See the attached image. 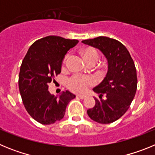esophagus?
I'll list each match as a JSON object with an SVG mask.
<instances>
[{
    "mask_svg": "<svg viewBox=\"0 0 155 155\" xmlns=\"http://www.w3.org/2000/svg\"><path fill=\"white\" fill-rule=\"evenodd\" d=\"M77 97L79 98H81V99H84V98H85V95H83V94H78L77 95Z\"/></svg>",
    "mask_w": 155,
    "mask_h": 155,
    "instance_id": "obj_1",
    "label": "esophagus"
}]
</instances>
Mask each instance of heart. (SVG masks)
<instances>
[{
    "mask_svg": "<svg viewBox=\"0 0 155 155\" xmlns=\"http://www.w3.org/2000/svg\"><path fill=\"white\" fill-rule=\"evenodd\" d=\"M84 56L86 61H95L98 60L99 54L95 50L87 49L84 51ZM68 58V54L64 57V64H65L67 59ZM94 84V79L90 76L82 74H74L67 81V85L72 91L78 93L84 92L88 89V87Z\"/></svg>",
    "mask_w": 155,
    "mask_h": 155,
    "instance_id": "1",
    "label": "heart"
}]
</instances>
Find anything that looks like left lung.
Here are the masks:
<instances>
[{"instance_id": "left-lung-1", "label": "left lung", "mask_w": 155, "mask_h": 155, "mask_svg": "<svg viewBox=\"0 0 155 155\" xmlns=\"http://www.w3.org/2000/svg\"><path fill=\"white\" fill-rule=\"evenodd\" d=\"M81 42L101 50L109 64L105 79L93 88L100 94V100L94 98L95 105L87 113L98 124H112L125 114L135 96L137 87L135 64L126 46L116 39L99 36ZM104 94L105 100L101 98Z\"/></svg>"}]
</instances>
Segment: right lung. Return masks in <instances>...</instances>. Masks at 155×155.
Here are the masks:
<instances>
[{
    "label": "right lung",
    "instance_id": "1",
    "mask_svg": "<svg viewBox=\"0 0 155 155\" xmlns=\"http://www.w3.org/2000/svg\"><path fill=\"white\" fill-rule=\"evenodd\" d=\"M78 42L49 35L33 42L23 59L19 91L26 111L39 124L49 125L62 120L67 105L76 97L69 91L55 97L48 91V84L61 74L64 56Z\"/></svg>",
    "mask_w": 155,
    "mask_h": 155
}]
</instances>
